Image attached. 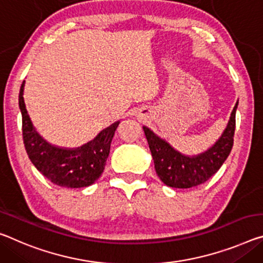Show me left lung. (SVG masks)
I'll list each match as a JSON object with an SVG mask.
<instances>
[{
    "mask_svg": "<svg viewBox=\"0 0 263 263\" xmlns=\"http://www.w3.org/2000/svg\"><path fill=\"white\" fill-rule=\"evenodd\" d=\"M236 107L237 103L232 111L226 130L214 146L197 157H187L179 153L148 127H143L152 153L154 168L165 185L174 189H191L206 182L218 172L231 153L234 143Z\"/></svg>",
    "mask_w": 263,
    "mask_h": 263,
    "instance_id": "obj_1",
    "label": "left lung"
}]
</instances>
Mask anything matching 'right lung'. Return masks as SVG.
Segmentation results:
<instances>
[{"mask_svg":"<svg viewBox=\"0 0 263 263\" xmlns=\"http://www.w3.org/2000/svg\"><path fill=\"white\" fill-rule=\"evenodd\" d=\"M24 82L20 89L18 104L22 114L23 143L29 159L52 184L68 189L92 185L102 176L109 157L111 141L119 122L103 130L82 147L66 149L52 146L36 132L23 98Z\"/></svg>","mask_w":263,"mask_h":263,"instance_id":"right-lung-1","label":"right lung"}]
</instances>
